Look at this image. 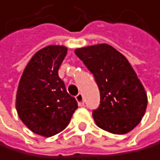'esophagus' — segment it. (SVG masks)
<instances>
[{"mask_svg": "<svg viewBox=\"0 0 160 160\" xmlns=\"http://www.w3.org/2000/svg\"><path fill=\"white\" fill-rule=\"evenodd\" d=\"M76 100L78 103L79 107H83L84 106V102H83V96L82 93H78L77 96H76Z\"/></svg>", "mask_w": 160, "mask_h": 160, "instance_id": "esophagus-1", "label": "esophagus"}]
</instances>
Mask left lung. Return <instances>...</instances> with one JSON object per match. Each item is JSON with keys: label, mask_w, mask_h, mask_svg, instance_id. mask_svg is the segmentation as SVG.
I'll use <instances>...</instances> for the list:
<instances>
[{"label": "left lung", "mask_w": 160, "mask_h": 160, "mask_svg": "<svg viewBox=\"0 0 160 160\" xmlns=\"http://www.w3.org/2000/svg\"><path fill=\"white\" fill-rule=\"evenodd\" d=\"M93 74L100 90L99 108L93 110L97 126L114 134H125L140 123L147 108V94L128 59L108 44L75 51Z\"/></svg>", "instance_id": "8db88e82"}]
</instances>
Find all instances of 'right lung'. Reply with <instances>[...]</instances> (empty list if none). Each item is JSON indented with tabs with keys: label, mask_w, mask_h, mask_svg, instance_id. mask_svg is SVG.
Here are the masks:
<instances>
[{
	"label": "right lung",
	"mask_w": 160,
	"mask_h": 160,
	"mask_svg": "<svg viewBox=\"0 0 160 160\" xmlns=\"http://www.w3.org/2000/svg\"><path fill=\"white\" fill-rule=\"evenodd\" d=\"M64 46H47L29 60L21 77L16 95V108L22 122L32 132L51 137L68 126L78 108L58 77L66 57Z\"/></svg>",
	"instance_id": "obj_1"
}]
</instances>
